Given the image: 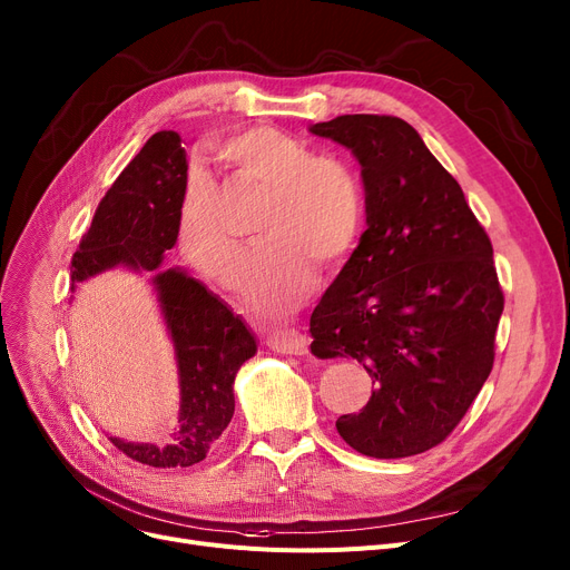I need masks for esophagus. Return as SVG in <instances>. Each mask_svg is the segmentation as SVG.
<instances>
[{"label":"esophagus","instance_id":"1","mask_svg":"<svg viewBox=\"0 0 570 570\" xmlns=\"http://www.w3.org/2000/svg\"><path fill=\"white\" fill-rule=\"evenodd\" d=\"M265 344L277 353H288V355L307 353V337L301 331H295V327H277V331L267 335Z\"/></svg>","mask_w":570,"mask_h":570}]
</instances>
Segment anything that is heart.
I'll return each mask as SVG.
<instances>
[{
    "label": "heart",
    "mask_w": 570,
    "mask_h": 570,
    "mask_svg": "<svg viewBox=\"0 0 570 570\" xmlns=\"http://www.w3.org/2000/svg\"><path fill=\"white\" fill-rule=\"evenodd\" d=\"M215 159L235 183L263 189L258 233L267 243L249 258L243 291L265 312L301 305L316 286L318 267H337L353 252L365 219L361 179L335 155L309 149L275 127H247L217 138ZM179 247L203 275L230 286L245 245L224 217L219 187L191 175L177 215Z\"/></svg>",
    "instance_id": "1"
}]
</instances>
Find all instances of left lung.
Wrapping results in <instances>:
<instances>
[{
	"instance_id": "1",
	"label": "left lung",
	"mask_w": 570,
	"mask_h": 570,
	"mask_svg": "<svg viewBox=\"0 0 570 570\" xmlns=\"http://www.w3.org/2000/svg\"><path fill=\"white\" fill-rule=\"evenodd\" d=\"M363 166L367 230L316 305L318 357L351 355L372 397L337 417L367 458L397 460L445 441L494 365L503 312L492 243L458 179L393 115H340L309 129Z\"/></svg>"
}]
</instances>
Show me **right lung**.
<instances>
[{
  "mask_svg": "<svg viewBox=\"0 0 570 570\" xmlns=\"http://www.w3.org/2000/svg\"><path fill=\"white\" fill-rule=\"evenodd\" d=\"M187 155L175 131H159L119 173L101 198L92 226L71 258V282L112 265L157 269L177 239L179 203L187 191ZM179 367V432L159 448L110 439L119 453L147 466H191L228 428L233 381L256 353V340L217 295L183 269L155 279ZM71 286V288H73Z\"/></svg>",
  "mask_w": 570,
  "mask_h": 570,
  "instance_id": "add662e5",
  "label": "right lung"
}]
</instances>
